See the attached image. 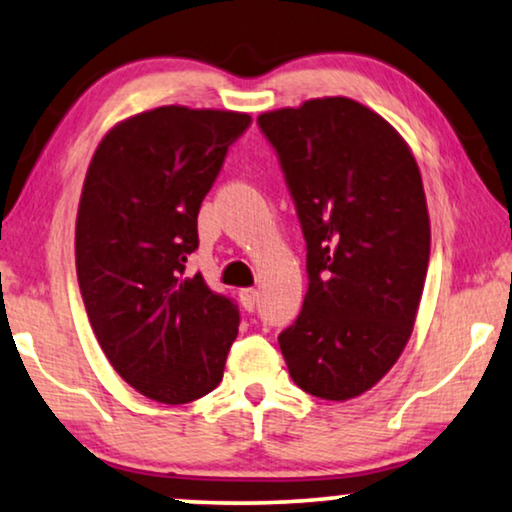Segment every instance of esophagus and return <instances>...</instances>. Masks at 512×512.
Returning <instances> with one entry per match:
<instances>
[{
    "mask_svg": "<svg viewBox=\"0 0 512 512\" xmlns=\"http://www.w3.org/2000/svg\"><path fill=\"white\" fill-rule=\"evenodd\" d=\"M240 303L247 312H254L258 305V291L256 289H242L240 291Z\"/></svg>",
    "mask_w": 512,
    "mask_h": 512,
    "instance_id": "obj_1",
    "label": "esophagus"
}]
</instances>
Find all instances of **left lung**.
Masks as SVG:
<instances>
[{
	"instance_id": "obj_1",
	"label": "left lung",
	"mask_w": 512,
	"mask_h": 512,
	"mask_svg": "<svg viewBox=\"0 0 512 512\" xmlns=\"http://www.w3.org/2000/svg\"><path fill=\"white\" fill-rule=\"evenodd\" d=\"M307 242L303 310L279 333L291 380L324 401L373 389L408 345L431 223L417 160L391 123L349 97L258 116Z\"/></svg>"
}]
</instances>
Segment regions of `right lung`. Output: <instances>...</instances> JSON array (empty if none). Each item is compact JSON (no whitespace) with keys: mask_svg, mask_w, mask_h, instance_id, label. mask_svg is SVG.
I'll return each instance as SVG.
<instances>
[{"mask_svg":"<svg viewBox=\"0 0 512 512\" xmlns=\"http://www.w3.org/2000/svg\"><path fill=\"white\" fill-rule=\"evenodd\" d=\"M251 116L170 104L116 123L90 160L76 214V277L118 375L181 405L219 387L240 312L198 272V212Z\"/></svg>","mask_w":512,"mask_h":512,"instance_id":"right-lung-1","label":"right lung"}]
</instances>
